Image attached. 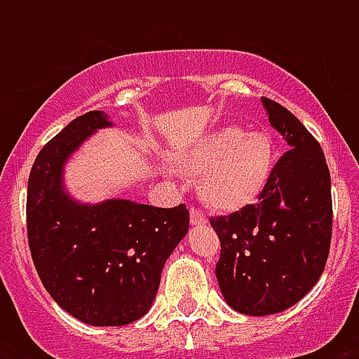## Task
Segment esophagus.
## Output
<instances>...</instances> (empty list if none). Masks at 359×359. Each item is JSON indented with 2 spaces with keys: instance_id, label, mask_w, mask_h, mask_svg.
Instances as JSON below:
<instances>
[{
  "instance_id": "esophagus-1",
  "label": "esophagus",
  "mask_w": 359,
  "mask_h": 359,
  "mask_svg": "<svg viewBox=\"0 0 359 359\" xmlns=\"http://www.w3.org/2000/svg\"><path fill=\"white\" fill-rule=\"evenodd\" d=\"M190 224L194 227H201V225H207L208 219L207 216L201 212V210H197V208H191L190 210Z\"/></svg>"
}]
</instances>
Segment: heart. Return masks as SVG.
<instances>
[{
	"mask_svg": "<svg viewBox=\"0 0 359 359\" xmlns=\"http://www.w3.org/2000/svg\"><path fill=\"white\" fill-rule=\"evenodd\" d=\"M180 168L199 179L208 208L235 214L259 201L276 169V145L266 132L238 126L210 130L179 158Z\"/></svg>",
	"mask_w": 359,
	"mask_h": 359,
	"instance_id": "heart-1",
	"label": "heart"
}]
</instances>
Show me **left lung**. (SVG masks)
I'll return each mask as SVG.
<instances>
[{
  "instance_id": "1",
  "label": "left lung",
  "mask_w": 359,
  "mask_h": 359,
  "mask_svg": "<svg viewBox=\"0 0 359 359\" xmlns=\"http://www.w3.org/2000/svg\"><path fill=\"white\" fill-rule=\"evenodd\" d=\"M261 102L289 151L257 205L210 219L222 242L219 290L227 306L251 317L298 304L323 276L332 240V180L323 149L289 109Z\"/></svg>"
}]
</instances>
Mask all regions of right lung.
<instances>
[{"label":"right lung","instance_id":"obj_1","mask_svg":"<svg viewBox=\"0 0 359 359\" xmlns=\"http://www.w3.org/2000/svg\"><path fill=\"white\" fill-rule=\"evenodd\" d=\"M114 123L89 111L36 156L27 182V238L36 273L59 307L91 326H124L156 298L169 255L186 236L184 205L158 208L130 199L83 203L65 186V168L98 130Z\"/></svg>","mask_w":359,"mask_h":359}]
</instances>
